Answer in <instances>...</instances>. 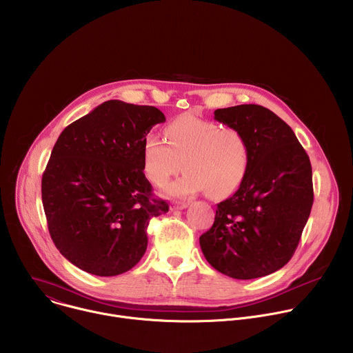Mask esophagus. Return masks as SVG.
<instances>
[{"mask_svg":"<svg viewBox=\"0 0 353 353\" xmlns=\"http://www.w3.org/2000/svg\"><path fill=\"white\" fill-rule=\"evenodd\" d=\"M188 207V203H185V201H173L172 205H170V210L172 211H181V210H185Z\"/></svg>","mask_w":353,"mask_h":353,"instance_id":"1","label":"esophagus"}]
</instances>
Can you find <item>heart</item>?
Instances as JSON below:
<instances>
[{
  "label": "heart",
  "mask_w": 353,
  "mask_h": 353,
  "mask_svg": "<svg viewBox=\"0 0 353 353\" xmlns=\"http://www.w3.org/2000/svg\"><path fill=\"white\" fill-rule=\"evenodd\" d=\"M168 141L148 134L142 145L143 173L150 183L163 185L183 166L185 172L168 185L174 196L210 191L212 196L232 194L245 177L250 149L244 135L234 128L183 116L166 128Z\"/></svg>",
  "instance_id": "heart-1"
}]
</instances>
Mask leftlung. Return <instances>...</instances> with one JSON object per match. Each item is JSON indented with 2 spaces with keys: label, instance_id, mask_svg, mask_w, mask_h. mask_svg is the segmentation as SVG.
Wrapping results in <instances>:
<instances>
[{
  "label": "left lung",
  "instance_id": "8db88e82",
  "mask_svg": "<svg viewBox=\"0 0 353 353\" xmlns=\"http://www.w3.org/2000/svg\"><path fill=\"white\" fill-rule=\"evenodd\" d=\"M215 120L244 135L250 165L237 191L218 204L201 250L230 278L270 275L289 263L310 216V159L292 128L267 108L218 109Z\"/></svg>",
  "mask_w": 353,
  "mask_h": 353
}]
</instances>
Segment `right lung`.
Wrapping results in <instances>:
<instances>
[{"mask_svg": "<svg viewBox=\"0 0 353 353\" xmlns=\"http://www.w3.org/2000/svg\"><path fill=\"white\" fill-rule=\"evenodd\" d=\"M165 114L108 100L59 137L41 179L47 226L60 253L97 276L127 272L145 254L146 228L169 211L143 174L142 145Z\"/></svg>", "mask_w": 353, "mask_h": 353, "instance_id": "add662e5", "label": "right lung"}]
</instances>
